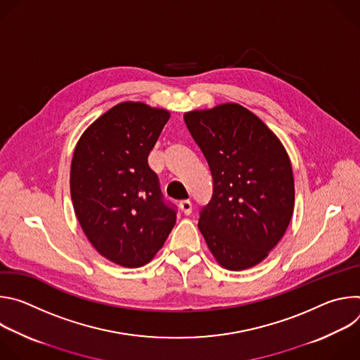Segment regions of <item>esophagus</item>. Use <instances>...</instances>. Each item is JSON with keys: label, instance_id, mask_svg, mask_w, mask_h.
<instances>
[{"label": "esophagus", "instance_id": "34e87169", "mask_svg": "<svg viewBox=\"0 0 360 360\" xmlns=\"http://www.w3.org/2000/svg\"><path fill=\"white\" fill-rule=\"evenodd\" d=\"M179 208H181L184 215H191V212H192V203L189 200H184V202L179 203Z\"/></svg>", "mask_w": 360, "mask_h": 360}]
</instances>
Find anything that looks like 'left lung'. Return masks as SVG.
Segmentation results:
<instances>
[{
    "label": "left lung",
    "instance_id": "8db88e82",
    "mask_svg": "<svg viewBox=\"0 0 360 360\" xmlns=\"http://www.w3.org/2000/svg\"><path fill=\"white\" fill-rule=\"evenodd\" d=\"M207 160L214 193L198 228L218 264L243 271L262 262L288 229L293 172L278 136L249 110L228 102L184 115Z\"/></svg>",
    "mask_w": 360,
    "mask_h": 360
}]
</instances>
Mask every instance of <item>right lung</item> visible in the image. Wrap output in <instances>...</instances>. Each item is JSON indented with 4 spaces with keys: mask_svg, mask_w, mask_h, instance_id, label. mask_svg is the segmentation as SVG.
<instances>
[{
    "mask_svg": "<svg viewBox=\"0 0 360 360\" xmlns=\"http://www.w3.org/2000/svg\"><path fill=\"white\" fill-rule=\"evenodd\" d=\"M169 117L143 102H121L85 129L74 150L70 186L78 222L104 258L125 268L146 265L176 221L148 165Z\"/></svg>",
    "mask_w": 360,
    "mask_h": 360,
    "instance_id": "add662e5",
    "label": "right lung"
}]
</instances>
